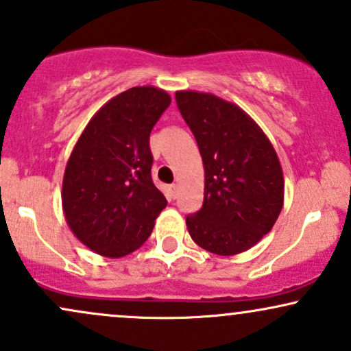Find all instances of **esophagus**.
<instances>
[{"label": "esophagus", "mask_w": 351, "mask_h": 351, "mask_svg": "<svg viewBox=\"0 0 351 351\" xmlns=\"http://www.w3.org/2000/svg\"><path fill=\"white\" fill-rule=\"evenodd\" d=\"M168 194H170V197L175 199V197L178 196V184H170V186H168Z\"/></svg>", "instance_id": "esophagus-1"}]
</instances>
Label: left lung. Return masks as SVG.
Wrapping results in <instances>:
<instances>
[{"label": "left lung", "instance_id": "8db88e82", "mask_svg": "<svg viewBox=\"0 0 351 351\" xmlns=\"http://www.w3.org/2000/svg\"><path fill=\"white\" fill-rule=\"evenodd\" d=\"M176 104L204 165V202L186 217L201 248L237 255L258 243L285 201L281 163L271 142L239 106L209 93L176 91Z\"/></svg>", "mask_w": 351, "mask_h": 351}]
</instances>
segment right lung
Segmentation results:
<instances>
[{
	"label": "right lung",
	"instance_id": "add662e5",
	"mask_svg": "<svg viewBox=\"0 0 351 351\" xmlns=\"http://www.w3.org/2000/svg\"><path fill=\"white\" fill-rule=\"evenodd\" d=\"M171 98L134 86L109 99L80 135L62 186V206L80 242L121 258L149 239L167 206L152 181L150 132Z\"/></svg>",
	"mask_w": 351,
	"mask_h": 351
}]
</instances>
